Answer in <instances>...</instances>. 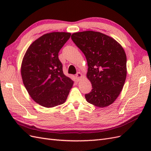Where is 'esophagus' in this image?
<instances>
[{
    "instance_id": "obj_1",
    "label": "esophagus",
    "mask_w": 151,
    "mask_h": 151,
    "mask_svg": "<svg viewBox=\"0 0 151 151\" xmlns=\"http://www.w3.org/2000/svg\"><path fill=\"white\" fill-rule=\"evenodd\" d=\"M83 74H82L81 72H78V73H77V74H76V77H77V81H81V79L83 78Z\"/></svg>"
}]
</instances>
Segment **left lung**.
I'll use <instances>...</instances> for the list:
<instances>
[{
	"label": "left lung",
	"instance_id": "obj_1",
	"mask_svg": "<svg viewBox=\"0 0 151 151\" xmlns=\"http://www.w3.org/2000/svg\"><path fill=\"white\" fill-rule=\"evenodd\" d=\"M71 38L88 62L87 78L93 89L85 95L86 101L99 108L111 104L127 77V56L122 45L110 36L93 31L74 33Z\"/></svg>",
	"mask_w": 151,
	"mask_h": 151
}]
</instances>
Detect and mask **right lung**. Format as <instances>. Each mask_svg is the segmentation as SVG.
<instances>
[{"instance_id": "obj_1", "label": "right lung", "mask_w": 151, "mask_h": 151, "mask_svg": "<svg viewBox=\"0 0 151 151\" xmlns=\"http://www.w3.org/2000/svg\"><path fill=\"white\" fill-rule=\"evenodd\" d=\"M66 32H52L31 44L21 63L22 79L34 101L46 108L65 102L74 82L63 74L58 52L70 38Z\"/></svg>"}]
</instances>
